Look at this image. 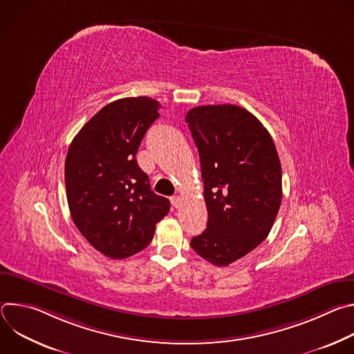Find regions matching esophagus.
<instances>
[{
  "label": "esophagus",
  "mask_w": 354,
  "mask_h": 354,
  "mask_svg": "<svg viewBox=\"0 0 354 354\" xmlns=\"http://www.w3.org/2000/svg\"><path fill=\"white\" fill-rule=\"evenodd\" d=\"M171 201H172V206L178 209L182 205V196L180 194H175V196L171 197Z\"/></svg>",
  "instance_id": "esophagus-1"
}]
</instances>
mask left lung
I'll return each instance as SVG.
<instances>
[{
	"label": "left lung",
	"mask_w": 354,
	"mask_h": 354,
	"mask_svg": "<svg viewBox=\"0 0 354 354\" xmlns=\"http://www.w3.org/2000/svg\"><path fill=\"white\" fill-rule=\"evenodd\" d=\"M186 123L198 151L207 228L196 254L228 266L269 235L281 203V167L266 127L236 105L197 106Z\"/></svg>",
	"instance_id": "8db88e82"
}]
</instances>
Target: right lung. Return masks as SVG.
Returning a JSON list of instances; mask_svg holds the SVG:
<instances>
[{"label":"right lung","instance_id":"obj_1","mask_svg":"<svg viewBox=\"0 0 354 354\" xmlns=\"http://www.w3.org/2000/svg\"><path fill=\"white\" fill-rule=\"evenodd\" d=\"M160 102L123 97L104 106L74 137L66 158V190L74 224L111 259L142 250L169 212V200L151 190L136 154Z\"/></svg>","mask_w":354,"mask_h":354}]
</instances>
